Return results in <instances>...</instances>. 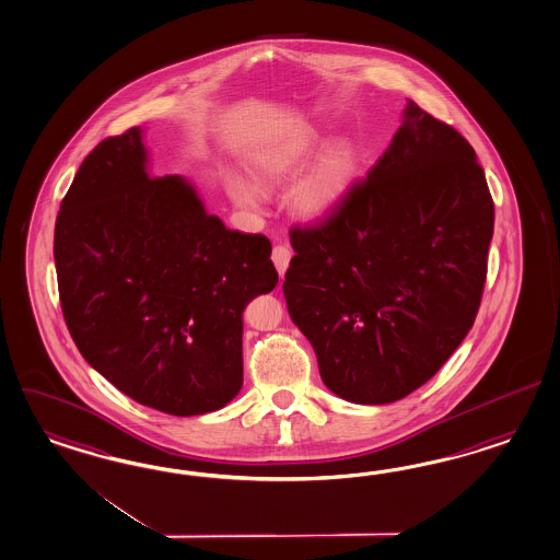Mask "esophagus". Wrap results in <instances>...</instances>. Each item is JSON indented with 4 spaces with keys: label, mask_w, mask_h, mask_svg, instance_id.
<instances>
[{
    "label": "esophagus",
    "mask_w": 560,
    "mask_h": 560,
    "mask_svg": "<svg viewBox=\"0 0 560 560\" xmlns=\"http://www.w3.org/2000/svg\"><path fill=\"white\" fill-rule=\"evenodd\" d=\"M272 261L276 266V270L280 276H284L287 272L288 264H290V252H288L284 245H276L272 249Z\"/></svg>",
    "instance_id": "1"
}]
</instances>
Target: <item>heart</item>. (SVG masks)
I'll return each instance as SVG.
<instances>
[{"label":"heart","instance_id":"heart-1","mask_svg":"<svg viewBox=\"0 0 560 560\" xmlns=\"http://www.w3.org/2000/svg\"><path fill=\"white\" fill-rule=\"evenodd\" d=\"M325 138L316 129H302L287 138L261 144L249 154L252 180L225 173L223 183L231 201L245 211H258L261 190L280 187L294 178L313 159ZM361 159L349 138H335L325 145L288 192V209L302 221H323L335 215L358 185Z\"/></svg>","mask_w":560,"mask_h":560}]
</instances>
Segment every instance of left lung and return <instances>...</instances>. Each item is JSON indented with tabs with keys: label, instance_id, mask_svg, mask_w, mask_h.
<instances>
[{
	"label": "left lung",
	"instance_id": "8db88e82",
	"mask_svg": "<svg viewBox=\"0 0 560 560\" xmlns=\"http://www.w3.org/2000/svg\"><path fill=\"white\" fill-rule=\"evenodd\" d=\"M493 201L471 144L408 100L368 178L316 228H294L284 280L292 323L332 394L401 400L474 327Z\"/></svg>",
	"mask_w": 560,
	"mask_h": 560
}]
</instances>
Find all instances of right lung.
<instances>
[{
    "label": "right lung",
    "mask_w": 560,
    "mask_h": 560,
    "mask_svg": "<svg viewBox=\"0 0 560 560\" xmlns=\"http://www.w3.org/2000/svg\"><path fill=\"white\" fill-rule=\"evenodd\" d=\"M272 244L205 209L178 174L152 176L144 128L103 140L60 202L62 315L86 363L131 400L215 412L244 384V308L278 284Z\"/></svg>",
    "instance_id": "obj_1"
}]
</instances>
